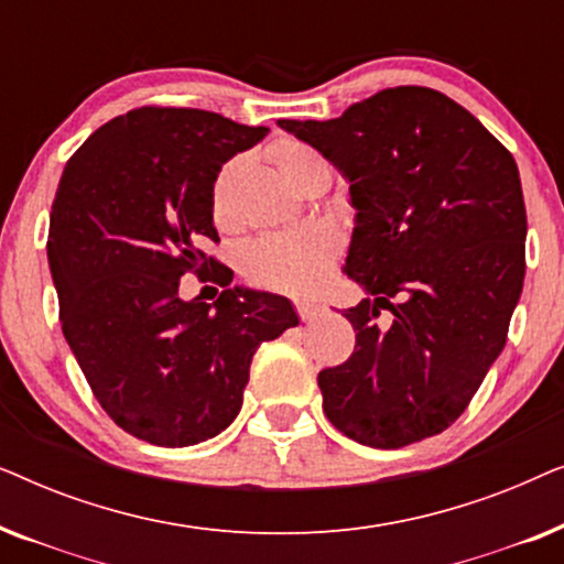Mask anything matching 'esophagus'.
<instances>
[{
  "mask_svg": "<svg viewBox=\"0 0 564 564\" xmlns=\"http://www.w3.org/2000/svg\"><path fill=\"white\" fill-rule=\"evenodd\" d=\"M297 313H300V318H303V323H313L321 315V305L303 300V303H297Z\"/></svg>",
  "mask_w": 564,
  "mask_h": 564,
  "instance_id": "1",
  "label": "esophagus"
}]
</instances>
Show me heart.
<instances>
[{
	"instance_id": "b5f03b06",
	"label": "heart",
	"mask_w": 564,
	"mask_h": 564,
	"mask_svg": "<svg viewBox=\"0 0 564 564\" xmlns=\"http://www.w3.org/2000/svg\"><path fill=\"white\" fill-rule=\"evenodd\" d=\"M318 156L303 143H284L276 149V166L288 176L303 159ZM234 172V164L223 166L213 189L215 220H226V184ZM341 249L338 236L323 223H305V226L269 234L253 241L246 249L243 272L253 284L282 292H311L323 282L328 269L334 267Z\"/></svg>"
}]
</instances>
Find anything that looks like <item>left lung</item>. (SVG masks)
Returning <instances> with one entry per match:
<instances>
[{
  "label": "left lung",
  "mask_w": 564,
  "mask_h": 564,
  "mask_svg": "<svg viewBox=\"0 0 564 564\" xmlns=\"http://www.w3.org/2000/svg\"><path fill=\"white\" fill-rule=\"evenodd\" d=\"M349 182L344 311L357 346L323 369L328 421L375 449L442 434L506 346L527 272L519 166L480 120L429 87L382 89L334 120H280ZM390 310V324H377Z\"/></svg>",
  "instance_id": "8db88e82"
}]
</instances>
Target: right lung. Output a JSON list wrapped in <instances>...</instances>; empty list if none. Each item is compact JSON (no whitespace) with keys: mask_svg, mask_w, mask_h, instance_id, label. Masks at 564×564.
<instances>
[{"mask_svg":"<svg viewBox=\"0 0 564 564\" xmlns=\"http://www.w3.org/2000/svg\"><path fill=\"white\" fill-rule=\"evenodd\" d=\"M269 128L218 112L141 107L95 130L61 174L48 264L61 328L91 392L122 431L159 446L218 436L241 411L259 344L297 326L288 297L230 288L182 300L187 272L220 264L213 187Z\"/></svg>","mask_w":564,"mask_h":564,"instance_id":"obj_1","label":"right lung"}]
</instances>
